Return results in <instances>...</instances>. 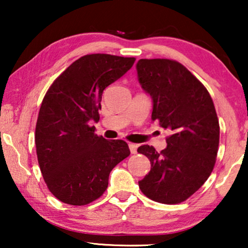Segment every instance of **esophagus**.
Returning a JSON list of instances; mask_svg holds the SVG:
<instances>
[{
  "label": "esophagus",
  "mask_w": 248,
  "mask_h": 248,
  "mask_svg": "<svg viewBox=\"0 0 248 248\" xmlns=\"http://www.w3.org/2000/svg\"><path fill=\"white\" fill-rule=\"evenodd\" d=\"M128 148H130V151L132 155L137 154V150H138V144H134V143H130L128 144Z\"/></svg>",
  "instance_id": "1"
}]
</instances>
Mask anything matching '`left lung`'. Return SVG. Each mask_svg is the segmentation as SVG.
<instances>
[{"mask_svg":"<svg viewBox=\"0 0 248 248\" xmlns=\"http://www.w3.org/2000/svg\"><path fill=\"white\" fill-rule=\"evenodd\" d=\"M141 88L152 98L151 120L170 132L167 147H139L151 169L139 186L149 199L177 204L211 175L219 147V121L205 87L176 61L142 59L137 63Z\"/></svg>","mask_w":248,"mask_h":248,"instance_id":"left-lung-1","label":"left lung"}]
</instances>
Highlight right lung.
<instances>
[{
    "mask_svg": "<svg viewBox=\"0 0 248 248\" xmlns=\"http://www.w3.org/2000/svg\"><path fill=\"white\" fill-rule=\"evenodd\" d=\"M134 57L91 54L73 62L44 97L36 124L37 158L52 194L71 205L100 198L115 166L130 155L123 140L94 134L104 90L124 76Z\"/></svg>",
    "mask_w": 248,
    "mask_h": 248,
    "instance_id": "add662e5",
    "label": "right lung"
}]
</instances>
